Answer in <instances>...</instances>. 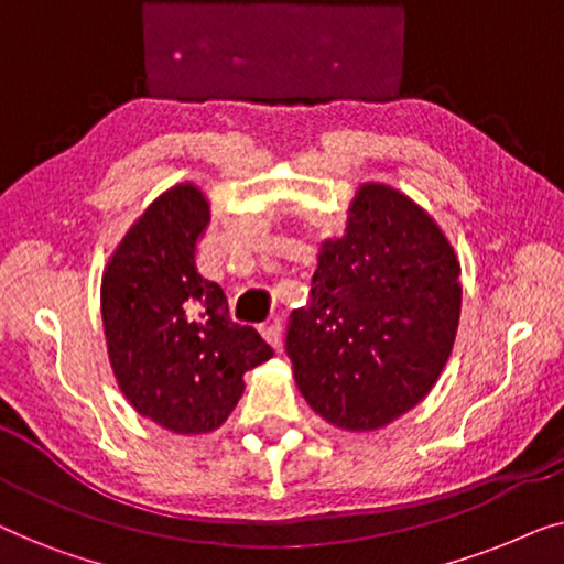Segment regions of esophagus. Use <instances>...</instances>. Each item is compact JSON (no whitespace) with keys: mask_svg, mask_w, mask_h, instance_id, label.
Returning <instances> with one entry per match:
<instances>
[{"mask_svg":"<svg viewBox=\"0 0 564 564\" xmlns=\"http://www.w3.org/2000/svg\"><path fill=\"white\" fill-rule=\"evenodd\" d=\"M259 334L264 341L272 346V349H280L282 346V326L280 321H272V323H264V326H259Z\"/></svg>","mask_w":564,"mask_h":564,"instance_id":"obj_1","label":"esophagus"}]
</instances>
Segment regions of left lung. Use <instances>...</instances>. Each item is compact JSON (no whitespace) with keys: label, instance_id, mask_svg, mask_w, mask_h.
Here are the masks:
<instances>
[{"label":"left lung","instance_id":"8db88e82","mask_svg":"<svg viewBox=\"0 0 564 564\" xmlns=\"http://www.w3.org/2000/svg\"><path fill=\"white\" fill-rule=\"evenodd\" d=\"M459 307V261L434 215L390 184H359L344 236L318 246L311 300L292 313L297 390L330 426L384 429L436 384Z\"/></svg>","mask_w":564,"mask_h":564}]
</instances>
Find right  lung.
Returning a JSON list of instances; mask_svg holds the SVG:
<instances>
[{"instance_id": "add662e5", "label": "right lung", "mask_w": 564, "mask_h": 564, "mask_svg": "<svg viewBox=\"0 0 564 564\" xmlns=\"http://www.w3.org/2000/svg\"><path fill=\"white\" fill-rule=\"evenodd\" d=\"M210 203L195 182L153 199L107 259L99 288L107 357L133 411L182 436L220 429L243 395V375L272 346L230 321L218 284L197 274Z\"/></svg>"}]
</instances>
